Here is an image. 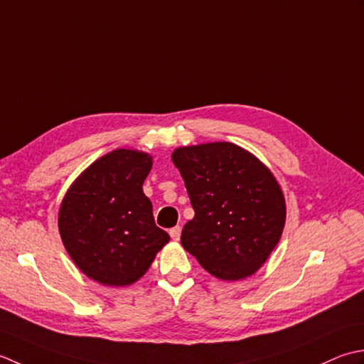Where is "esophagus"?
Masks as SVG:
<instances>
[{
	"label": "esophagus",
	"mask_w": 364,
	"mask_h": 364,
	"mask_svg": "<svg viewBox=\"0 0 364 364\" xmlns=\"http://www.w3.org/2000/svg\"><path fill=\"white\" fill-rule=\"evenodd\" d=\"M169 235H171V239L174 242H177L181 239V226H176L173 229H169Z\"/></svg>",
	"instance_id": "34e87169"
}]
</instances>
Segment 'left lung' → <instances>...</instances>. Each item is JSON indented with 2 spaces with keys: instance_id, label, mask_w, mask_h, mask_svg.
Listing matches in <instances>:
<instances>
[{
  "instance_id": "8db88e82",
  "label": "left lung",
  "mask_w": 364,
  "mask_h": 364,
  "mask_svg": "<svg viewBox=\"0 0 364 364\" xmlns=\"http://www.w3.org/2000/svg\"><path fill=\"white\" fill-rule=\"evenodd\" d=\"M171 160L195 210L182 229V247L215 278L253 275L286 223L277 177L253 154L228 141L177 147Z\"/></svg>"
}]
</instances>
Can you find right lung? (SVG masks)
Returning a JSON list of instances; mask_svg holds the SVG:
<instances>
[{"instance_id":"add662e5","label":"right lung","mask_w":364,"mask_h":364,"mask_svg":"<svg viewBox=\"0 0 364 364\" xmlns=\"http://www.w3.org/2000/svg\"><path fill=\"white\" fill-rule=\"evenodd\" d=\"M147 152L116 149L91 163L69 187L58 215L64 248L103 286H130L149 270L169 235L155 226L143 183Z\"/></svg>"}]
</instances>
